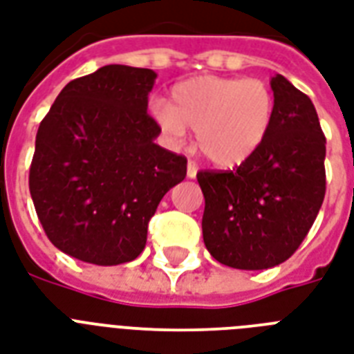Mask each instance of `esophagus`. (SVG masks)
Instances as JSON below:
<instances>
[{"label":"esophagus","instance_id":"esophagus-1","mask_svg":"<svg viewBox=\"0 0 354 354\" xmlns=\"http://www.w3.org/2000/svg\"><path fill=\"white\" fill-rule=\"evenodd\" d=\"M196 172H198V165L194 161H189L187 163V178H196Z\"/></svg>","mask_w":354,"mask_h":354}]
</instances>
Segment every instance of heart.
Here are the masks:
<instances>
[{"label":"heart","mask_w":354,"mask_h":354,"mask_svg":"<svg viewBox=\"0 0 354 354\" xmlns=\"http://www.w3.org/2000/svg\"><path fill=\"white\" fill-rule=\"evenodd\" d=\"M274 93L263 80L196 77L172 88L152 113L174 141L196 132L200 152L218 167L241 165L264 143L274 121Z\"/></svg>","instance_id":"obj_1"}]
</instances>
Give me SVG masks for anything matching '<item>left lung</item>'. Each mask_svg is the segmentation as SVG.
Wrapping results in <instances>:
<instances>
[{"label":"left lung","mask_w":354,"mask_h":354,"mask_svg":"<svg viewBox=\"0 0 354 354\" xmlns=\"http://www.w3.org/2000/svg\"><path fill=\"white\" fill-rule=\"evenodd\" d=\"M274 121L252 158L196 174L205 198L202 233L218 263L266 270L296 252L324 204L325 136L313 101L283 75L270 80Z\"/></svg>","instance_id":"8db88e82"}]
</instances>
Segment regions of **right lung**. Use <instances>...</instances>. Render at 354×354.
<instances>
[{
    "instance_id": "right-lung-1",
    "label": "right lung",
    "mask_w": 354,
    "mask_h": 354,
    "mask_svg": "<svg viewBox=\"0 0 354 354\" xmlns=\"http://www.w3.org/2000/svg\"><path fill=\"white\" fill-rule=\"evenodd\" d=\"M158 75L110 64L71 80L40 122L29 189L49 241L99 266L145 250L149 221L187 174L183 156L154 143L147 113Z\"/></svg>"
}]
</instances>
